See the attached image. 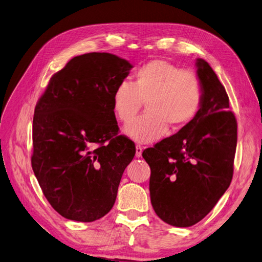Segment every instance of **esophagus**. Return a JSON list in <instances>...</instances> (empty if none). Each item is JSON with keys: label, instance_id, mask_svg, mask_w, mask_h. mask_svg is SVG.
Returning <instances> with one entry per match:
<instances>
[{"label": "esophagus", "instance_id": "1", "mask_svg": "<svg viewBox=\"0 0 262 262\" xmlns=\"http://www.w3.org/2000/svg\"><path fill=\"white\" fill-rule=\"evenodd\" d=\"M142 150H143V147L141 145H136V156L141 157L142 156Z\"/></svg>", "mask_w": 262, "mask_h": 262}]
</instances>
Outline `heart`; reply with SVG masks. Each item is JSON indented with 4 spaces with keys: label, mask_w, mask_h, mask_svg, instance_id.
Wrapping results in <instances>:
<instances>
[{
    "label": "heart",
    "mask_w": 262,
    "mask_h": 262,
    "mask_svg": "<svg viewBox=\"0 0 262 262\" xmlns=\"http://www.w3.org/2000/svg\"><path fill=\"white\" fill-rule=\"evenodd\" d=\"M202 83L194 72L156 59L140 67L133 84L121 82L113 94V109L119 121L130 123L145 102L146 114L126 125L124 133L139 143H150L168 130H179L200 112Z\"/></svg>",
    "instance_id": "1"
}]
</instances>
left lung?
I'll list each match as a JSON object with an SVG mask.
<instances>
[{
	"instance_id": "8db88e82",
	"label": "left lung",
	"mask_w": 262,
	"mask_h": 262,
	"mask_svg": "<svg viewBox=\"0 0 262 262\" xmlns=\"http://www.w3.org/2000/svg\"><path fill=\"white\" fill-rule=\"evenodd\" d=\"M202 83L200 112L176 134L143 150L150 168V202L165 223L189 227L217 203L231 185L237 121L225 87L207 61L196 60Z\"/></svg>"
}]
</instances>
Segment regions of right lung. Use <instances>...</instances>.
<instances>
[{"label": "right lung", "mask_w": 262, "mask_h": 262, "mask_svg": "<svg viewBox=\"0 0 262 262\" xmlns=\"http://www.w3.org/2000/svg\"><path fill=\"white\" fill-rule=\"evenodd\" d=\"M133 67L106 52L70 60L37 101L31 166L46 199L60 215L96 221L114 207L136 146L113 109V94Z\"/></svg>", "instance_id": "add662e5"}]
</instances>
